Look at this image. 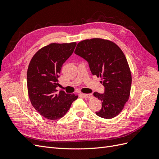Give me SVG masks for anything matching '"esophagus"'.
<instances>
[{"mask_svg":"<svg viewBox=\"0 0 159 159\" xmlns=\"http://www.w3.org/2000/svg\"><path fill=\"white\" fill-rule=\"evenodd\" d=\"M83 96L85 98H90L92 97V94L91 93H83Z\"/></svg>","mask_w":159,"mask_h":159,"instance_id":"esophagus-1","label":"esophagus"}]
</instances>
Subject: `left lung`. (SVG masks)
Segmentation results:
<instances>
[{"label": "left lung", "mask_w": 159, "mask_h": 159, "mask_svg": "<svg viewBox=\"0 0 159 159\" xmlns=\"http://www.w3.org/2000/svg\"><path fill=\"white\" fill-rule=\"evenodd\" d=\"M74 53L87 60L91 73L101 78L105 87L103 94L93 93L102 102V107L96 115L104 119L116 117L129 98L132 82L124 53L113 42L98 38L80 42Z\"/></svg>", "instance_id": "left-lung-1"}]
</instances>
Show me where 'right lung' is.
Here are the masks:
<instances>
[{"mask_svg": "<svg viewBox=\"0 0 159 159\" xmlns=\"http://www.w3.org/2000/svg\"><path fill=\"white\" fill-rule=\"evenodd\" d=\"M76 42L51 43L33 56L27 71L28 93L32 106L43 117L54 121L68 112L78 95L56 93L61 67L73 53Z\"/></svg>", "mask_w": 159, "mask_h": 159, "instance_id": "obj_1", "label": "right lung"}]
</instances>
